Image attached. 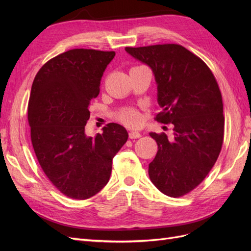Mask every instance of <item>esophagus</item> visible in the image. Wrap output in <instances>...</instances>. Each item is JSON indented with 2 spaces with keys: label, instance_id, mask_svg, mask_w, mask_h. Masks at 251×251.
<instances>
[{
  "label": "esophagus",
  "instance_id": "34e87169",
  "mask_svg": "<svg viewBox=\"0 0 251 251\" xmlns=\"http://www.w3.org/2000/svg\"><path fill=\"white\" fill-rule=\"evenodd\" d=\"M128 137L131 139H137L139 137H141V134L139 132H136V131H132L128 133Z\"/></svg>",
  "mask_w": 251,
  "mask_h": 251
}]
</instances>
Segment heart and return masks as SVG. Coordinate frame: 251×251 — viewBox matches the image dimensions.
Listing matches in <instances>:
<instances>
[{
	"instance_id": "heart-1",
	"label": "heart",
	"mask_w": 251,
	"mask_h": 251,
	"mask_svg": "<svg viewBox=\"0 0 251 251\" xmlns=\"http://www.w3.org/2000/svg\"><path fill=\"white\" fill-rule=\"evenodd\" d=\"M117 118L123 124L130 126H139L141 123L140 113L134 108H126L121 110L117 115Z\"/></svg>"
}]
</instances>
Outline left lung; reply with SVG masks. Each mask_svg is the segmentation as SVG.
<instances>
[{"mask_svg": "<svg viewBox=\"0 0 251 251\" xmlns=\"http://www.w3.org/2000/svg\"><path fill=\"white\" fill-rule=\"evenodd\" d=\"M154 72L158 103L155 119L173 124V137L150 133L158 151L149 176L164 195L178 198L198 186L215 165L224 138L222 94L203 60L178 44L126 47Z\"/></svg>", "mask_w": 251, "mask_h": 251, "instance_id": "obj_1", "label": "left lung"}]
</instances>
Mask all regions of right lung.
Returning a JSON list of instances; mask_svg holds the SVG:
<instances>
[{"instance_id":"1","label":"right lung","mask_w":251,"mask_h":251,"mask_svg":"<svg viewBox=\"0 0 251 251\" xmlns=\"http://www.w3.org/2000/svg\"><path fill=\"white\" fill-rule=\"evenodd\" d=\"M114 51L72 49L49 59L35 75L28 103L30 136L43 172L58 191L85 200L108 183L112 160L127 140L118 124L88 137L90 101L100 94Z\"/></svg>"}]
</instances>
